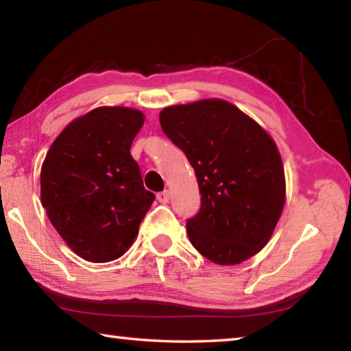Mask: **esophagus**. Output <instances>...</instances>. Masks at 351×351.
I'll return each instance as SVG.
<instances>
[{"instance_id": "esophagus-1", "label": "esophagus", "mask_w": 351, "mask_h": 351, "mask_svg": "<svg viewBox=\"0 0 351 351\" xmlns=\"http://www.w3.org/2000/svg\"><path fill=\"white\" fill-rule=\"evenodd\" d=\"M157 200L160 204H168L169 202V191H162L157 194Z\"/></svg>"}]
</instances>
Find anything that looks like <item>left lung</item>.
Segmentation results:
<instances>
[{"mask_svg":"<svg viewBox=\"0 0 351 351\" xmlns=\"http://www.w3.org/2000/svg\"><path fill=\"white\" fill-rule=\"evenodd\" d=\"M166 136L188 157L202 205L186 221L191 244L210 261L234 266L269 243L286 202L274 138L232 102L210 97L160 112Z\"/></svg>","mask_w":351,"mask_h":351,"instance_id":"1","label":"left lung"}]
</instances>
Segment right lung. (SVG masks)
Returning a JSON list of instances; mask_svg holds the SVG:
<instances>
[{
	"label": "right lung",
	"instance_id": "add662e5",
	"mask_svg": "<svg viewBox=\"0 0 351 351\" xmlns=\"http://www.w3.org/2000/svg\"><path fill=\"white\" fill-rule=\"evenodd\" d=\"M145 113L96 107L66 125L40 172V200L66 245L84 260L108 263L134 244L155 196L145 189L130 146Z\"/></svg>",
	"mask_w": 351,
	"mask_h": 351
}]
</instances>
